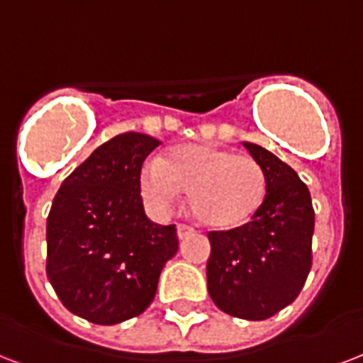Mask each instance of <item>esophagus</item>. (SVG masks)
<instances>
[{"label": "esophagus", "instance_id": "esophagus-1", "mask_svg": "<svg viewBox=\"0 0 363 363\" xmlns=\"http://www.w3.org/2000/svg\"><path fill=\"white\" fill-rule=\"evenodd\" d=\"M189 235H193V229L187 225H178V238L179 240H184V238H187Z\"/></svg>", "mask_w": 363, "mask_h": 363}]
</instances>
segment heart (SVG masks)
<instances>
[{
    "label": "heart",
    "instance_id": "b5f03b06",
    "mask_svg": "<svg viewBox=\"0 0 363 363\" xmlns=\"http://www.w3.org/2000/svg\"><path fill=\"white\" fill-rule=\"evenodd\" d=\"M143 201L155 212H170L187 193L202 225L229 231L254 218L265 201V170L254 157L235 155L212 143L174 147L164 159L145 161L140 172Z\"/></svg>",
    "mask_w": 363,
    "mask_h": 363
}]
</instances>
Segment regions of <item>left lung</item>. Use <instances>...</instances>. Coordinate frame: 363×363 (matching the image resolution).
Instances as JSON below:
<instances>
[{
	"label": "left lung",
	"instance_id": "obj_1",
	"mask_svg": "<svg viewBox=\"0 0 363 363\" xmlns=\"http://www.w3.org/2000/svg\"><path fill=\"white\" fill-rule=\"evenodd\" d=\"M244 147L265 170L267 195L248 223L208 233V294L231 316L267 320L296 301L307 282L314 208L294 168L261 145Z\"/></svg>",
	"mask_w": 363,
	"mask_h": 363
}]
</instances>
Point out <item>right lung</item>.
<instances>
[{"label":"right lung","instance_id":"1","mask_svg":"<svg viewBox=\"0 0 363 363\" xmlns=\"http://www.w3.org/2000/svg\"><path fill=\"white\" fill-rule=\"evenodd\" d=\"M159 140L125 132L92 151L62 182L47 218V278L69 313L113 325L155 299L178 252L176 225L147 220L140 172Z\"/></svg>","mask_w":363,"mask_h":363}]
</instances>
